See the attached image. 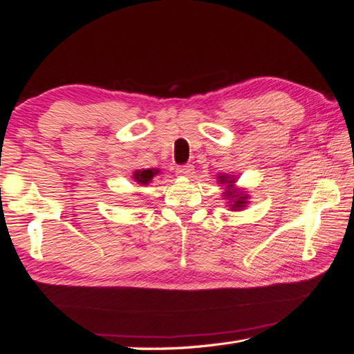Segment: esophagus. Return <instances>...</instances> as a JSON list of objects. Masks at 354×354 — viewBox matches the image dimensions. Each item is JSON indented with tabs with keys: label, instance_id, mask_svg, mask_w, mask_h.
<instances>
[{
	"label": "esophagus",
	"instance_id": "obj_1",
	"mask_svg": "<svg viewBox=\"0 0 354 354\" xmlns=\"http://www.w3.org/2000/svg\"><path fill=\"white\" fill-rule=\"evenodd\" d=\"M176 173L179 176H184V178H190L193 173H194V169L192 164H184V165H179V167L176 169Z\"/></svg>",
	"mask_w": 354,
	"mask_h": 354
}]
</instances>
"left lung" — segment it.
I'll list each match as a JSON object with an SVG mask.
<instances>
[{
	"label": "left lung",
	"mask_w": 354,
	"mask_h": 354,
	"mask_svg": "<svg viewBox=\"0 0 354 354\" xmlns=\"http://www.w3.org/2000/svg\"><path fill=\"white\" fill-rule=\"evenodd\" d=\"M219 179V184L225 185V192H223V196L225 199L230 201V205L232 209H242L246 207L248 204V194L240 192L239 189H236L234 184H236V179L230 176V175H219L217 176Z\"/></svg>",
	"instance_id": "8db88e82"
}]
</instances>
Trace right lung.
<instances>
[{"instance_id": "add662e5", "label": "right lung", "mask_w": 354, "mask_h": 354, "mask_svg": "<svg viewBox=\"0 0 354 354\" xmlns=\"http://www.w3.org/2000/svg\"><path fill=\"white\" fill-rule=\"evenodd\" d=\"M160 170L158 169H142V170H137L133 171V181L140 184V185H147L149 183H152L153 176H156Z\"/></svg>"}]
</instances>
